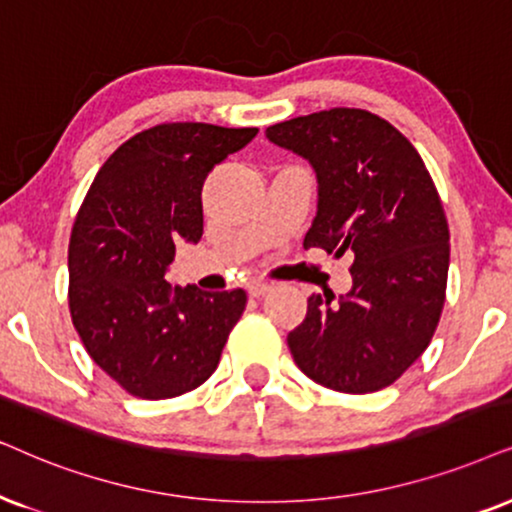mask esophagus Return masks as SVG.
Masks as SVG:
<instances>
[{
    "instance_id": "1",
    "label": "esophagus",
    "mask_w": 512,
    "mask_h": 512,
    "mask_svg": "<svg viewBox=\"0 0 512 512\" xmlns=\"http://www.w3.org/2000/svg\"><path fill=\"white\" fill-rule=\"evenodd\" d=\"M269 288H271L269 283H267V281H260V278H257V281H250V283H248V293H250L252 297L264 295Z\"/></svg>"
}]
</instances>
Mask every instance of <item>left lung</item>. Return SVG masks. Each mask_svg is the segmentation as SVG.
I'll use <instances>...</instances> for the list:
<instances>
[{"label":"left lung","mask_w":512,"mask_h":512,"mask_svg":"<svg viewBox=\"0 0 512 512\" xmlns=\"http://www.w3.org/2000/svg\"><path fill=\"white\" fill-rule=\"evenodd\" d=\"M269 141L312 163L319 210L304 248L354 257L352 290L312 295L288 333L304 375L347 394L378 392L430 345L449 274V224L428 167L397 127L331 108L267 127Z\"/></svg>","instance_id":"left-lung-1"}]
</instances>
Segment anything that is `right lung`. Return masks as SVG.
<instances>
[{
    "label": "right lung",
    "instance_id": "add662e5",
    "mask_svg": "<svg viewBox=\"0 0 512 512\" xmlns=\"http://www.w3.org/2000/svg\"><path fill=\"white\" fill-rule=\"evenodd\" d=\"M257 127L165 122L101 165L68 245V307L84 349L139 399H170L215 373L243 288L203 293L165 281L177 238L203 236V181Z\"/></svg>",
    "mask_w": 512,
    "mask_h": 512
}]
</instances>
